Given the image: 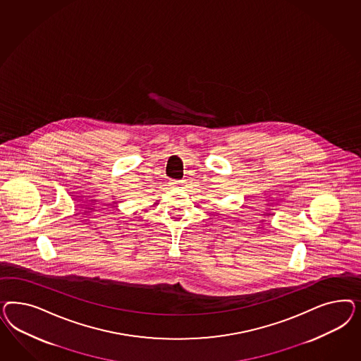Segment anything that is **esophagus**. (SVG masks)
Instances as JSON below:
<instances>
[{"mask_svg":"<svg viewBox=\"0 0 361 361\" xmlns=\"http://www.w3.org/2000/svg\"><path fill=\"white\" fill-rule=\"evenodd\" d=\"M169 185L172 189H181V188H184V183L183 181H171Z\"/></svg>","mask_w":361,"mask_h":361,"instance_id":"esophagus-1","label":"esophagus"}]
</instances>
